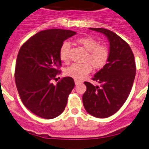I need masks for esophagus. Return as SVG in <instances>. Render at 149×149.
Listing matches in <instances>:
<instances>
[{
  "mask_svg": "<svg viewBox=\"0 0 149 149\" xmlns=\"http://www.w3.org/2000/svg\"><path fill=\"white\" fill-rule=\"evenodd\" d=\"M74 81H75V84H78L81 83V81H79V80H77V79H75V80H74Z\"/></svg>",
  "mask_w": 149,
  "mask_h": 149,
  "instance_id": "esophagus-1",
  "label": "esophagus"
}]
</instances>
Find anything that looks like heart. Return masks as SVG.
I'll use <instances>...</instances> for the list:
<instances>
[{"label":"heart","mask_w":149,"mask_h":149,"mask_svg":"<svg viewBox=\"0 0 149 149\" xmlns=\"http://www.w3.org/2000/svg\"><path fill=\"white\" fill-rule=\"evenodd\" d=\"M76 42L87 52L85 62L88 63L84 64L75 63L71 65L65 69V73L68 76L81 80L90 73L92 70L91 64L94 68L99 70L102 68L107 64L109 59V50L105 46L100 45L97 40L90 36H84L82 38H78ZM70 49V44L68 41H64L62 44L59 52L60 59L64 63L69 62ZM89 62L91 63V65Z\"/></svg>","instance_id":"1"}]
</instances>
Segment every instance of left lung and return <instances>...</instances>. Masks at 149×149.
Instances as JSON below:
<instances>
[{"mask_svg":"<svg viewBox=\"0 0 149 149\" xmlns=\"http://www.w3.org/2000/svg\"><path fill=\"white\" fill-rule=\"evenodd\" d=\"M103 33L110 43L108 63L92 78L99 85L84 82L82 97L86 112L97 118L116 113L131 92L136 73L135 57L129 44L117 34L105 28H89Z\"/></svg>","mask_w":149,"mask_h":149,"instance_id":"obj_1","label":"left lung"}]
</instances>
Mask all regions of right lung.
Masks as SVG:
<instances>
[{"instance_id":"add662e5","label":"right lung","mask_w":149,"mask_h":149,"mask_svg":"<svg viewBox=\"0 0 149 149\" xmlns=\"http://www.w3.org/2000/svg\"><path fill=\"white\" fill-rule=\"evenodd\" d=\"M76 32L49 29L38 32L21 47L16 63V85L22 102L32 113L44 119L57 117L64 111L75 86L73 78L52 83L60 73L59 52L63 41Z\"/></svg>"}]
</instances>
